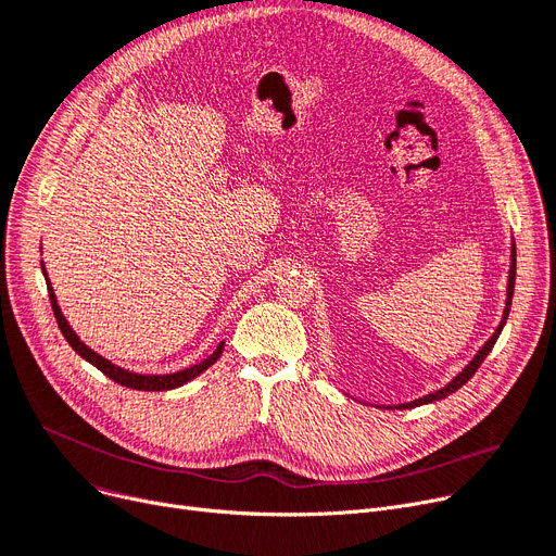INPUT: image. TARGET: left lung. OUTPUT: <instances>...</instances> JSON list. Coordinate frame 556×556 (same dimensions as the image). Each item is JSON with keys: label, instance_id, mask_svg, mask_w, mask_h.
Here are the masks:
<instances>
[{"label": "left lung", "instance_id": "left-lung-1", "mask_svg": "<svg viewBox=\"0 0 556 556\" xmlns=\"http://www.w3.org/2000/svg\"><path fill=\"white\" fill-rule=\"evenodd\" d=\"M514 281H516V248H511V270H509V283H507V306H505V315H503V323H501V327L495 329V333L489 338V342L480 349L478 352V356L466 365V369L464 371H459V376H455L453 381L446 386V388H442V390H437L434 394H428V396H424V399H417V401H413V403H403V405H396L399 410H405V407H415V405H424V403H430V401H440V399H446L448 394H453L455 390H459L466 381H469V378L478 371V367L482 365V361L489 356V352L493 349V344H495V340H498V336H501V331H503V327H505V323H507V315H509V308H511V298H514Z\"/></svg>", "mask_w": 556, "mask_h": 556}]
</instances>
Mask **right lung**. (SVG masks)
I'll return each mask as SVG.
<instances>
[{
    "mask_svg": "<svg viewBox=\"0 0 556 556\" xmlns=\"http://www.w3.org/2000/svg\"><path fill=\"white\" fill-rule=\"evenodd\" d=\"M45 277H47V273H45ZM49 288V300H51V308H53V315H55V323H58V329L63 331V336H65V340L72 344V349L74 352L78 354V356H83L87 363H92L97 369H101L108 378H112L114 383H119V386H124V388H132V390H143V392H162V390H175V388H180V386H185L187 381H191V378H195L200 371H204L207 367H212L218 358H220V354H223V342L216 346V352L210 356V358H204L202 363H198V365H193V367H187V369H182V371H175V374H166V376H141V374H132V371H126V369H122V367H116V365H112L110 361H105V358H101L99 354H94L90 346H85L80 340H78V336L70 329V325H67V319L63 317V313H61V308H58V304H55V295H53V290H51V283L47 286Z\"/></svg>",
    "mask_w": 556,
    "mask_h": 556,
    "instance_id": "1",
    "label": "right lung"
}]
</instances>
